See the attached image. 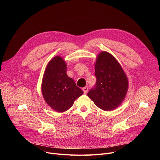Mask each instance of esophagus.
Here are the masks:
<instances>
[{
    "instance_id": "esophagus-1",
    "label": "esophagus",
    "mask_w": 160,
    "mask_h": 160,
    "mask_svg": "<svg viewBox=\"0 0 160 160\" xmlns=\"http://www.w3.org/2000/svg\"><path fill=\"white\" fill-rule=\"evenodd\" d=\"M88 87H83V88H82V90H83V92H84V94H86L87 92V91H88Z\"/></svg>"
}]
</instances>
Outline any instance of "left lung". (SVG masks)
Returning a JSON list of instances; mask_svg holds the SVG:
<instances>
[{
	"label": "left lung",
	"instance_id": "1",
	"mask_svg": "<svg viewBox=\"0 0 160 160\" xmlns=\"http://www.w3.org/2000/svg\"><path fill=\"white\" fill-rule=\"evenodd\" d=\"M94 65L96 84L87 96L100 109H115L125 98L128 88L127 77L117 59L106 51L98 55Z\"/></svg>",
	"mask_w": 160,
	"mask_h": 160
}]
</instances>
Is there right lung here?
<instances>
[{"instance_id":"1","label":"right lung","mask_w":160,"mask_h":160,"mask_svg":"<svg viewBox=\"0 0 160 160\" xmlns=\"http://www.w3.org/2000/svg\"><path fill=\"white\" fill-rule=\"evenodd\" d=\"M67 65L59 56L48 62L42 82V94L44 100L53 110L64 112L83 92L73 79L66 74Z\"/></svg>"}]
</instances>
